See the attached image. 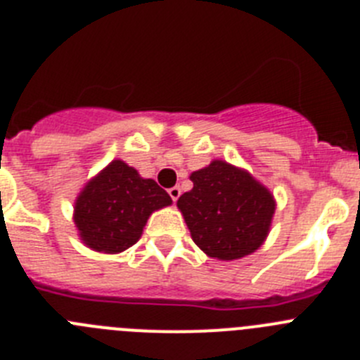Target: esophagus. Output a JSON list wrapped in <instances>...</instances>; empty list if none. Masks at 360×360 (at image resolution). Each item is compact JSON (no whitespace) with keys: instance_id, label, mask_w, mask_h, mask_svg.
I'll use <instances>...</instances> for the list:
<instances>
[{"instance_id":"34e87169","label":"esophagus","mask_w":360,"mask_h":360,"mask_svg":"<svg viewBox=\"0 0 360 360\" xmlns=\"http://www.w3.org/2000/svg\"><path fill=\"white\" fill-rule=\"evenodd\" d=\"M167 193H169V196H171V198H173V202H176V200L180 198V195H182V189H180V187H178V186H174V187H171V189L167 191Z\"/></svg>"}]
</instances>
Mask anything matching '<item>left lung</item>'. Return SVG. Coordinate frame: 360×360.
<instances>
[{"instance_id": "obj_1", "label": "left lung", "mask_w": 360, "mask_h": 360, "mask_svg": "<svg viewBox=\"0 0 360 360\" xmlns=\"http://www.w3.org/2000/svg\"><path fill=\"white\" fill-rule=\"evenodd\" d=\"M193 189L176 207L191 238L212 259L232 262L256 252L269 236L276 198L247 169L212 160L191 173Z\"/></svg>"}]
</instances>
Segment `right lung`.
Segmentation results:
<instances>
[{"mask_svg":"<svg viewBox=\"0 0 360 360\" xmlns=\"http://www.w3.org/2000/svg\"><path fill=\"white\" fill-rule=\"evenodd\" d=\"M173 200L124 160H111L86 182L73 203L79 238L95 252L119 254L141 240L149 216Z\"/></svg>","mask_w":360,"mask_h":360,"instance_id":"obj_1","label":"right lung"}]
</instances>
